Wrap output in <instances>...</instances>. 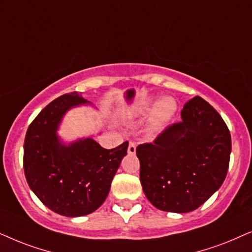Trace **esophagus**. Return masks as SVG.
<instances>
[{
  "mask_svg": "<svg viewBox=\"0 0 252 252\" xmlns=\"http://www.w3.org/2000/svg\"><path fill=\"white\" fill-rule=\"evenodd\" d=\"M128 153H129V154H135V153H136V144L133 143V142H130V143H129Z\"/></svg>",
  "mask_w": 252,
  "mask_h": 252,
  "instance_id": "obj_1",
  "label": "esophagus"
}]
</instances>
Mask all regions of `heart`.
Listing matches in <instances>:
<instances>
[{
	"instance_id": "obj_1",
	"label": "heart",
	"mask_w": 252,
	"mask_h": 252,
	"mask_svg": "<svg viewBox=\"0 0 252 252\" xmlns=\"http://www.w3.org/2000/svg\"><path fill=\"white\" fill-rule=\"evenodd\" d=\"M151 102L146 101L144 102L140 110L142 112H146L150 108ZM177 109L176 101L170 96H165V98H161L156 105H154L152 112H151V124L153 126H162L163 123H166L167 121L172 119L174 114H175Z\"/></svg>"
}]
</instances>
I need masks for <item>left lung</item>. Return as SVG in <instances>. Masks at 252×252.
Listing matches in <instances>:
<instances>
[{"label": "left lung", "mask_w": 252, "mask_h": 252, "mask_svg": "<svg viewBox=\"0 0 252 252\" xmlns=\"http://www.w3.org/2000/svg\"><path fill=\"white\" fill-rule=\"evenodd\" d=\"M181 115L182 122L136 149L147 199L157 209L175 213L198 209L219 189L231 151L227 124L200 96L190 99Z\"/></svg>", "instance_id": "obj_1"}]
</instances>
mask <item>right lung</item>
Wrapping results in <instances>:
<instances>
[{
  "label": "right lung",
  "mask_w": 252,
  "mask_h": 252,
  "mask_svg": "<svg viewBox=\"0 0 252 252\" xmlns=\"http://www.w3.org/2000/svg\"><path fill=\"white\" fill-rule=\"evenodd\" d=\"M87 101L76 92L59 96L30 124L24 140V173L43 205L64 217L94 212L108 196L128 142L107 150L91 138L65 146L56 136L69 108Z\"/></svg>",
  "instance_id": "1"
}]
</instances>
